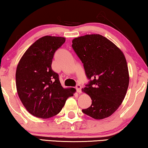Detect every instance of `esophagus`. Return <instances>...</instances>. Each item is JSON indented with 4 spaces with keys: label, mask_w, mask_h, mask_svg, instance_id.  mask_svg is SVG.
<instances>
[{
    "label": "esophagus",
    "mask_w": 148,
    "mask_h": 148,
    "mask_svg": "<svg viewBox=\"0 0 148 148\" xmlns=\"http://www.w3.org/2000/svg\"><path fill=\"white\" fill-rule=\"evenodd\" d=\"M75 88H76L77 92H79V93L81 92V88H82V87H81V86L80 85H77L76 87H75Z\"/></svg>",
    "instance_id": "esophagus-1"
}]
</instances>
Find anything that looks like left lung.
<instances>
[{"instance_id":"obj_1","label":"left lung","mask_w":148,"mask_h":148,"mask_svg":"<svg viewBox=\"0 0 148 148\" xmlns=\"http://www.w3.org/2000/svg\"><path fill=\"white\" fill-rule=\"evenodd\" d=\"M72 43L90 80L83 91L89 95L92 104L82 112L97 120L110 116L122 104L129 85L128 68L124 53L100 34L80 36Z\"/></svg>"}]
</instances>
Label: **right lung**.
I'll list each match as a JSON object with an SVG mask.
<instances>
[{"label":"right lung","instance_id":"obj_1","mask_svg":"<svg viewBox=\"0 0 148 148\" xmlns=\"http://www.w3.org/2000/svg\"><path fill=\"white\" fill-rule=\"evenodd\" d=\"M65 38L45 36L36 40L20 59L16 71V85L20 101L36 117L49 119L60 112L75 89L64 88L59 75L52 70L54 53Z\"/></svg>","mask_w":148,"mask_h":148}]
</instances>
